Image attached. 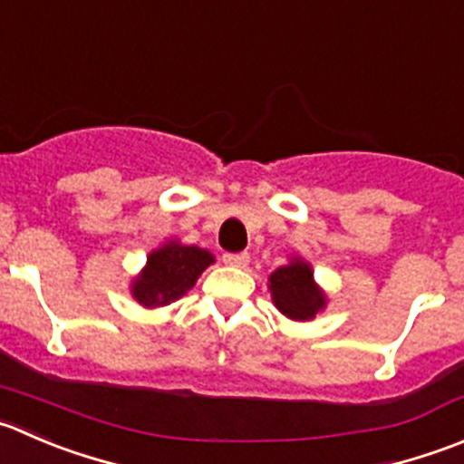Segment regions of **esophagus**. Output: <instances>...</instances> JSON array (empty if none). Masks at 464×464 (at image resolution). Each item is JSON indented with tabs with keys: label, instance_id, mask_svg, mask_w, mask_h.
I'll return each mask as SVG.
<instances>
[{
	"label": "esophagus",
	"instance_id": "obj_1",
	"mask_svg": "<svg viewBox=\"0 0 464 464\" xmlns=\"http://www.w3.org/2000/svg\"><path fill=\"white\" fill-rule=\"evenodd\" d=\"M222 260L233 267H246L249 265V254H224Z\"/></svg>",
	"mask_w": 464,
	"mask_h": 464
}]
</instances>
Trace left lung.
Returning <instances> with one entry per match:
<instances>
[{"mask_svg": "<svg viewBox=\"0 0 464 464\" xmlns=\"http://www.w3.org/2000/svg\"><path fill=\"white\" fill-rule=\"evenodd\" d=\"M272 301L285 317L305 322L326 305V296L313 278V269L305 260L292 258L269 276Z\"/></svg>", "mask_w": 464, "mask_h": 464, "instance_id": "left-lung-1", "label": "left lung"}]
</instances>
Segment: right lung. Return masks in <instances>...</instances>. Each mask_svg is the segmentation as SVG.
<instances>
[{"label":"right lung","instance_id":"add662e5","mask_svg":"<svg viewBox=\"0 0 464 464\" xmlns=\"http://www.w3.org/2000/svg\"><path fill=\"white\" fill-rule=\"evenodd\" d=\"M210 263H215L210 251L195 245H181L177 240L165 242L151 251L140 276L133 278V299L145 308L172 304L195 285Z\"/></svg>","mask_w":464,"mask_h":464}]
</instances>
